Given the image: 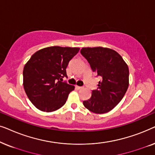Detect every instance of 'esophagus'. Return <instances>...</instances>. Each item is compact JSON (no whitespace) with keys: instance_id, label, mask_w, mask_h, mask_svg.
Masks as SVG:
<instances>
[{"instance_id":"1","label":"esophagus","mask_w":155,"mask_h":155,"mask_svg":"<svg viewBox=\"0 0 155 155\" xmlns=\"http://www.w3.org/2000/svg\"><path fill=\"white\" fill-rule=\"evenodd\" d=\"M75 87H76V89H78V90H81V89H82V87H80L78 85H76Z\"/></svg>"}]
</instances>
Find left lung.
Segmentation results:
<instances>
[{"label": "left lung", "instance_id": "left-lung-1", "mask_svg": "<svg viewBox=\"0 0 155 155\" xmlns=\"http://www.w3.org/2000/svg\"><path fill=\"white\" fill-rule=\"evenodd\" d=\"M80 53L90 63L92 71L102 78L84 107L101 114L114 109L124 97L129 85L128 66L121 56L109 48L84 47Z\"/></svg>", "mask_w": 155, "mask_h": 155}]
</instances>
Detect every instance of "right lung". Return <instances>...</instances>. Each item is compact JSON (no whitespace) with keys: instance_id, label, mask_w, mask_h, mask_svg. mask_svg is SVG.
<instances>
[{"instance_id":"obj_1","label":"right lung","mask_w":155,"mask_h":155,"mask_svg":"<svg viewBox=\"0 0 155 155\" xmlns=\"http://www.w3.org/2000/svg\"><path fill=\"white\" fill-rule=\"evenodd\" d=\"M80 48L50 46L35 52L25 65L23 86L34 106L40 111L52 112L62 107L73 85L63 82L69 61Z\"/></svg>"}]
</instances>
